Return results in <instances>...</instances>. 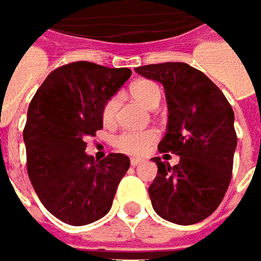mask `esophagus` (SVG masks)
<instances>
[{
	"instance_id": "obj_1",
	"label": "esophagus",
	"mask_w": 261,
	"mask_h": 261,
	"mask_svg": "<svg viewBox=\"0 0 261 261\" xmlns=\"http://www.w3.org/2000/svg\"><path fill=\"white\" fill-rule=\"evenodd\" d=\"M142 162H143L142 159H131V160H130L131 166H139V165H140Z\"/></svg>"
}]
</instances>
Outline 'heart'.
<instances>
[{
  "mask_svg": "<svg viewBox=\"0 0 261 261\" xmlns=\"http://www.w3.org/2000/svg\"><path fill=\"white\" fill-rule=\"evenodd\" d=\"M131 95L134 99L146 106L148 109H155L160 104L162 99V90L160 87L149 80H140L136 81L131 86ZM118 110H119V99L118 96H110L106 99L101 109V119L102 124L110 127L115 125L118 121ZM157 140V131L149 130H125L119 133L115 137V146L130 155H140L143 154L154 142Z\"/></svg>",
  "mask_w": 261,
  "mask_h": 261,
  "instance_id": "1",
  "label": "heart"
}]
</instances>
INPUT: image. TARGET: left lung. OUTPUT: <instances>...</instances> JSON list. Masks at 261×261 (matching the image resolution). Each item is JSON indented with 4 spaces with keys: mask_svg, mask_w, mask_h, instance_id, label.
Listing matches in <instances>:
<instances>
[{
    "mask_svg": "<svg viewBox=\"0 0 261 261\" xmlns=\"http://www.w3.org/2000/svg\"><path fill=\"white\" fill-rule=\"evenodd\" d=\"M136 72L163 84L169 121L159 151L180 155L175 166L152 159L159 168L148 189L152 207L178 225L201 222L218 208L231 181L234 112L221 89L187 63L146 65Z\"/></svg>",
    "mask_w": 261,
    "mask_h": 261,
    "instance_id": "8db88e82",
    "label": "left lung"
}]
</instances>
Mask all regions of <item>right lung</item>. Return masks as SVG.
I'll list each match as a JSON object with an SVG mask.
<instances>
[{"label":"right lung","mask_w":261,"mask_h":261,"mask_svg":"<svg viewBox=\"0 0 261 261\" xmlns=\"http://www.w3.org/2000/svg\"><path fill=\"white\" fill-rule=\"evenodd\" d=\"M130 77L128 68L72 62L54 69L28 106L27 172L40 202L65 224L106 216L130 168L124 154L98 162L84 152V139L102 128V104Z\"/></svg>","instance_id":"obj_1"}]
</instances>
